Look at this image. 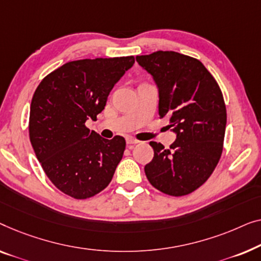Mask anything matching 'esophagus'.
Masks as SVG:
<instances>
[{"label":"esophagus","instance_id":"esophagus-1","mask_svg":"<svg viewBox=\"0 0 261 261\" xmlns=\"http://www.w3.org/2000/svg\"><path fill=\"white\" fill-rule=\"evenodd\" d=\"M126 143H127V144H137V143H139V141H137V139L134 138V137H127Z\"/></svg>","mask_w":261,"mask_h":261}]
</instances>
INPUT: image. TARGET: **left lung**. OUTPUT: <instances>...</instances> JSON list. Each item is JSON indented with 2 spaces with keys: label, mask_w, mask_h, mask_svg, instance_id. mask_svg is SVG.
Wrapping results in <instances>:
<instances>
[{
  "label": "left lung",
  "mask_w": 261,
  "mask_h": 261,
  "mask_svg": "<svg viewBox=\"0 0 261 261\" xmlns=\"http://www.w3.org/2000/svg\"><path fill=\"white\" fill-rule=\"evenodd\" d=\"M136 60L159 89V113L176 139L169 149L150 142L153 159L144 167L149 182L171 196L193 193L209 178L222 153L227 113L221 90L202 62L172 50Z\"/></svg>",
  "instance_id": "left-lung-1"
}]
</instances>
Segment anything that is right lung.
<instances>
[{
	"mask_svg": "<svg viewBox=\"0 0 261 261\" xmlns=\"http://www.w3.org/2000/svg\"><path fill=\"white\" fill-rule=\"evenodd\" d=\"M135 64L134 57L69 61L49 73L35 90L29 138L41 167L57 188L76 200L89 199L111 182L125 139H105L90 131L115 84Z\"/></svg>",
	"mask_w": 261,
	"mask_h": 261,
	"instance_id": "right-lung-1",
	"label": "right lung"
}]
</instances>
